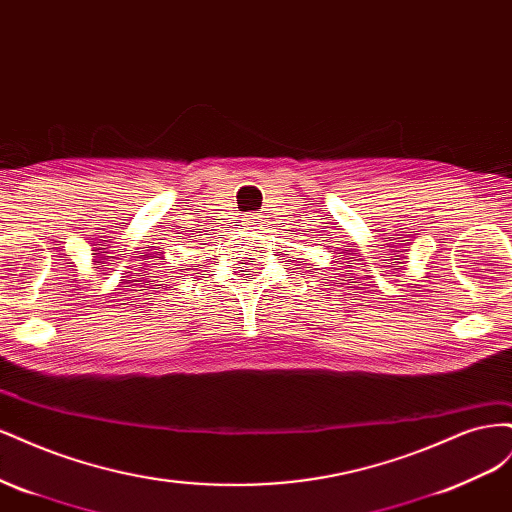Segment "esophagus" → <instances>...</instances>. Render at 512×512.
Returning a JSON list of instances; mask_svg holds the SVG:
<instances>
[{"label":"esophagus","mask_w":512,"mask_h":512,"mask_svg":"<svg viewBox=\"0 0 512 512\" xmlns=\"http://www.w3.org/2000/svg\"><path fill=\"white\" fill-rule=\"evenodd\" d=\"M243 224H245V226H250V228H260V226H262V215H258V213L245 215V218H243Z\"/></svg>","instance_id":"obj_1"}]
</instances>
